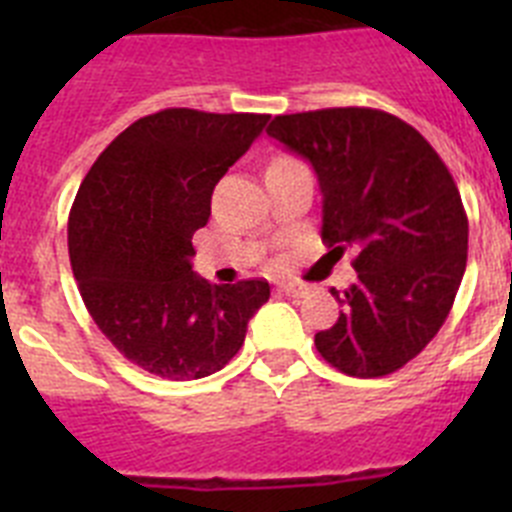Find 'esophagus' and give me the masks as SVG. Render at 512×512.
I'll use <instances>...</instances> for the list:
<instances>
[{
	"instance_id": "esophagus-1",
	"label": "esophagus",
	"mask_w": 512,
	"mask_h": 512,
	"mask_svg": "<svg viewBox=\"0 0 512 512\" xmlns=\"http://www.w3.org/2000/svg\"><path fill=\"white\" fill-rule=\"evenodd\" d=\"M279 289H282L287 297H305L307 295V287H302V284H295V282H282L279 284Z\"/></svg>"
}]
</instances>
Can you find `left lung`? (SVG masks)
Segmentation results:
<instances>
[{
    "label": "left lung",
    "instance_id": "8db88e82",
    "mask_svg": "<svg viewBox=\"0 0 512 512\" xmlns=\"http://www.w3.org/2000/svg\"><path fill=\"white\" fill-rule=\"evenodd\" d=\"M266 133L318 174L330 253H356L336 325L315 333L320 356L348 377L397 372L441 330L467 269L454 176L413 125L372 107L279 115Z\"/></svg>",
    "mask_w": 512,
    "mask_h": 512
}]
</instances>
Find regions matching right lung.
I'll use <instances>...</instances> for the list:
<instances>
[{
    "mask_svg": "<svg viewBox=\"0 0 512 512\" xmlns=\"http://www.w3.org/2000/svg\"><path fill=\"white\" fill-rule=\"evenodd\" d=\"M269 115L171 107L140 117L99 153L69 215V256L89 315L112 346L164 379L220 372L269 300L266 279L210 284L192 235L212 189Z\"/></svg>",
    "mask_w": 512,
    "mask_h": 512,
    "instance_id": "1",
    "label": "right lung"
}]
</instances>
